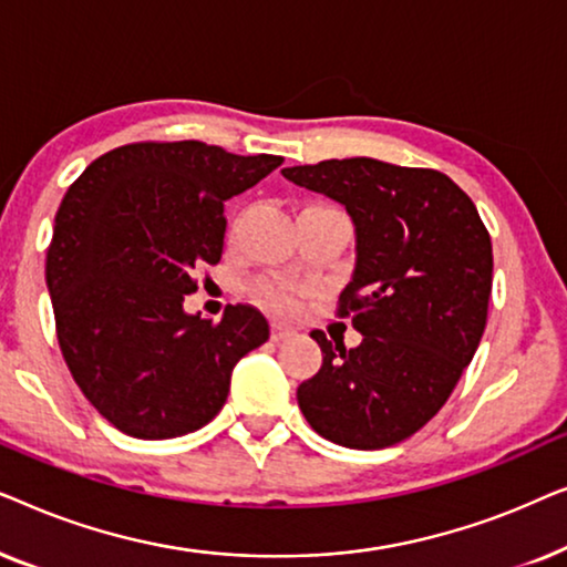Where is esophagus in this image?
I'll use <instances>...</instances> for the list:
<instances>
[{
  "label": "esophagus",
  "mask_w": 567,
  "mask_h": 567,
  "mask_svg": "<svg viewBox=\"0 0 567 567\" xmlns=\"http://www.w3.org/2000/svg\"><path fill=\"white\" fill-rule=\"evenodd\" d=\"M293 330L289 328V324L284 322H270V340H276V343H281V340L291 338Z\"/></svg>",
  "instance_id": "34e87169"
}]
</instances>
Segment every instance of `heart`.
<instances>
[{"mask_svg":"<svg viewBox=\"0 0 567 567\" xmlns=\"http://www.w3.org/2000/svg\"><path fill=\"white\" fill-rule=\"evenodd\" d=\"M258 297L274 312L291 315L297 309V289L286 281H262L258 286Z\"/></svg>","mask_w":567,"mask_h":567,"instance_id":"b5f03b06","label":"heart"}]
</instances>
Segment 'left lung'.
Listing matches in <instances>:
<instances>
[{
  "mask_svg": "<svg viewBox=\"0 0 567 567\" xmlns=\"http://www.w3.org/2000/svg\"><path fill=\"white\" fill-rule=\"evenodd\" d=\"M338 200L355 227V268L338 299L363 340L336 346L299 384L307 423L348 449H384L444 408L475 355L493 289V245L467 193L439 169L371 157L281 169Z\"/></svg>",
  "mask_w": 567,
  "mask_h": 567,
  "instance_id": "8db88e82",
  "label": "left lung"
}]
</instances>
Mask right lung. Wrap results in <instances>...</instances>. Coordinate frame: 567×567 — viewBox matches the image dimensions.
Listing matches in <instances>:
<instances>
[{"label": "right lung", "instance_id": "add662e5", "mask_svg": "<svg viewBox=\"0 0 567 567\" xmlns=\"http://www.w3.org/2000/svg\"><path fill=\"white\" fill-rule=\"evenodd\" d=\"M284 157L138 142L69 185L45 255L64 361L92 408L134 439H175L224 408L231 369L270 336L255 307L185 315L196 268L224 250V204Z\"/></svg>", "mask_w": 567, "mask_h": 567}]
</instances>
